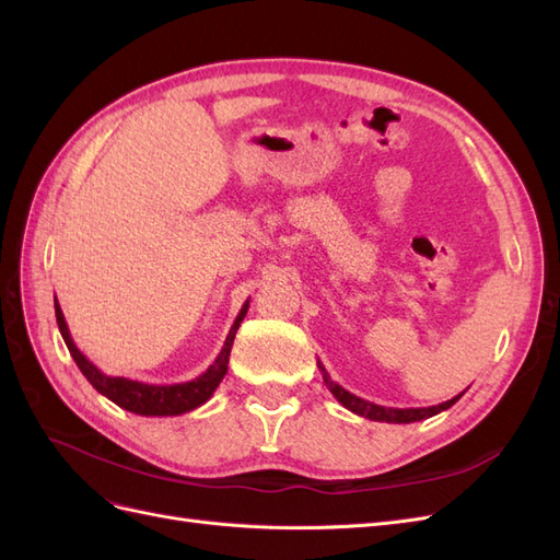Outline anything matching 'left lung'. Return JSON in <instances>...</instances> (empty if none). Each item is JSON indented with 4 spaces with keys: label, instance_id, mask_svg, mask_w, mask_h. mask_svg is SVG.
I'll return each mask as SVG.
<instances>
[{
    "label": "left lung",
    "instance_id": "obj_1",
    "mask_svg": "<svg viewBox=\"0 0 560 560\" xmlns=\"http://www.w3.org/2000/svg\"><path fill=\"white\" fill-rule=\"evenodd\" d=\"M317 369L322 371V378H325V383H327V387H329V393H331L338 401H341L348 411L358 413V416H362V418H369V420H378V422H418V420H425V418H432V416H436V413H442V411L451 409V406L465 395V393H460V395H455L453 399H448V401H444V404L428 406V409H389V406H378V404H374V401H366V399H362V397H358V395L348 393L346 387H341L336 381H331V376L327 374V369L322 366V362H317Z\"/></svg>",
    "mask_w": 560,
    "mask_h": 560
}]
</instances>
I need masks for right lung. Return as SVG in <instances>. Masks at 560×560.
Instances as JSON below:
<instances>
[{
	"instance_id": "add662e5",
	"label": "right lung",
	"mask_w": 560,
	"mask_h": 560,
	"mask_svg": "<svg viewBox=\"0 0 560 560\" xmlns=\"http://www.w3.org/2000/svg\"><path fill=\"white\" fill-rule=\"evenodd\" d=\"M247 308H249V301H245V306L241 308L238 317H235L233 327L224 341V348L217 354V360L210 364V369L202 371V374L194 381L175 383V385H151V383L130 381L124 376L103 374V371H100L86 358V354H83L74 346L70 327H67L58 299H56V319H58V329L65 338L67 350H70L77 366L81 369V374L89 378V383L97 389L100 395H105L116 406H121V409H126L130 413H138V416H182V413L194 411V409H198V406L206 404L212 397L214 389L219 387V383H222V378L226 376L233 338H235V331H238V327H241L243 317L247 315Z\"/></svg>"
}]
</instances>
